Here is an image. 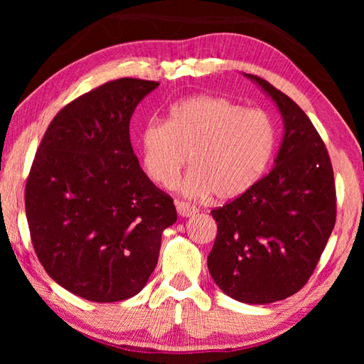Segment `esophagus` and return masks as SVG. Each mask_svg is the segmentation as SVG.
I'll list each match as a JSON object with an SVG mask.
<instances>
[{"label": "esophagus", "mask_w": 364, "mask_h": 364, "mask_svg": "<svg viewBox=\"0 0 364 364\" xmlns=\"http://www.w3.org/2000/svg\"><path fill=\"white\" fill-rule=\"evenodd\" d=\"M175 206H176L178 214H180L181 218H191V215H194L197 213V208L192 206L188 202H180V200H176Z\"/></svg>", "instance_id": "obj_1"}]
</instances>
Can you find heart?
Returning a JSON list of instances; mask_svg holds the SVG:
<instances>
[{
	"label": "heart",
	"instance_id": "heart-1",
	"mask_svg": "<svg viewBox=\"0 0 364 364\" xmlns=\"http://www.w3.org/2000/svg\"><path fill=\"white\" fill-rule=\"evenodd\" d=\"M145 175L162 188H173L192 161L183 194L228 202L257 184L274 156L277 129L258 107H244L225 97L198 95L176 103L168 119L153 117L141 131Z\"/></svg>",
	"mask_w": 364,
	"mask_h": 364
}]
</instances>
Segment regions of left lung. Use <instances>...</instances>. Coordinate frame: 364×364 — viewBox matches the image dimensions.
<instances>
[{
  "label": "left lung",
  "mask_w": 364,
  "mask_h": 364,
  "mask_svg": "<svg viewBox=\"0 0 364 364\" xmlns=\"http://www.w3.org/2000/svg\"><path fill=\"white\" fill-rule=\"evenodd\" d=\"M245 76L277 103L284 136L274 168L211 211L218 236L208 269L227 296L270 304L310 280L335 227L336 189L327 146L308 115L266 80Z\"/></svg>",
  "instance_id": "8db88e82"
}]
</instances>
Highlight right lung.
<instances>
[{
  "label": "right lung",
  "mask_w": 364,
  "mask_h": 364,
  "mask_svg": "<svg viewBox=\"0 0 364 364\" xmlns=\"http://www.w3.org/2000/svg\"><path fill=\"white\" fill-rule=\"evenodd\" d=\"M156 81L120 78L65 105L31 166L25 208L43 269L76 296L111 304L136 296L158 264L173 198L139 166L129 119Z\"/></svg>",
  "instance_id": "obj_1"
}]
</instances>
